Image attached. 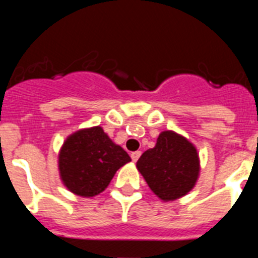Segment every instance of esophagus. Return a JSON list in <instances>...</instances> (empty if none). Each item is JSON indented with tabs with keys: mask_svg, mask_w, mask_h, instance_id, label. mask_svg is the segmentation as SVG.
I'll list each match as a JSON object with an SVG mask.
<instances>
[{
	"mask_svg": "<svg viewBox=\"0 0 258 258\" xmlns=\"http://www.w3.org/2000/svg\"><path fill=\"white\" fill-rule=\"evenodd\" d=\"M140 156H141V151H134V152H132V154H131L132 160H133L134 163H136V161L140 159Z\"/></svg>",
	"mask_w": 258,
	"mask_h": 258,
	"instance_id": "34e87169",
	"label": "esophagus"
}]
</instances>
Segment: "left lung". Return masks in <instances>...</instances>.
<instances>
[{
    "mask_svg": "<svg viewBox=\"0 0 258 258\" xmlns=\"http://www.w3.org/2000/svg\"><path fill=\"white\" fill-rule=\"evenodd\" d=\"M137 169L159 199L174 202L195 187L200 174L199 152L182 134L164 131L154 149L138 159Z\"/></svg>",
    "mask_w": 258,
    "mask_h": 258,
    "instance_id": "1",
    "label": "left lung"
}]
</instances>
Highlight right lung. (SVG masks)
Listing matches in <instances>:
<instances>
[{"label": "right lung", "mask_w": 258, "mask_h": 258, "mask_svg": "<svg viewBox=\"0 0 258 258\" xmlns=\"http://www.w3.org/2000/svg\"><path fill=\"white\" fill-rule=\"evenodd\" d=\"M129 161L131 156L104 133L103 127H84L70 134L61 145L59 177L72 194L93 198L106 190L115 173Z\"/></svg>", "instance_id": "add662e5"}]
</instances>
